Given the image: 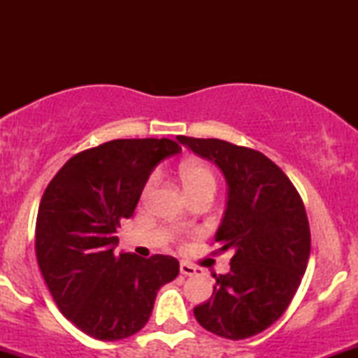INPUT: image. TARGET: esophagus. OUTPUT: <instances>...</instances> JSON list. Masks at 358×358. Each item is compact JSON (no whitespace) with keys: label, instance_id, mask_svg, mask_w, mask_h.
<instances>
[{"label":"esophagus","instance_id":"obj_1","mask_svg":"<svg viewBox=\"0 0 358 358\" xmlns=\"http://www.w3.org/2000/svg\"><path fill=\"white\" fill-rule=\"evenodd\" d=\"M180 273H182L183 276H200V274H202V269L195 268V266L182 261L180 262Z\"/></svg>","mask_w":358,"mask_h":358}]
</instances>
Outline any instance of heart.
Listing matches in <instances>:
<instances>
[{
    "instance_id": "heart-1",
    "label": "heart",
    "mask_w": 358,
    "mask_h": 358,
    "mask_svg": "<svg viewBox=\"0 0 358 358\" xmlns=\"http://www.w3.org/2000/svg\"><path fill=\"white\" fill-rule=\"evenodd\" d=\"M178 178L182 182V187L185 193L188 196L199 195V193H215L217 188V180L213 171L207 165L199 162H187L180 166L178 170ZM153 188V180H150L145 185V190H143V195H148Z\"/></svg>"
}]
</instances>
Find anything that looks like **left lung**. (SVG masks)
<instances>
[{
	"mask_svg": "<svg viewBox=\"0 0 358 358\" xmlns=\"http://www.w3.org/2000/svg\"><path fill=\"white\" fill-rule=\"evenodd\" d=\"M215 163L227 202L215 242L231 249V271L215 278L208 301L193 308L205 330L244 340L286 311L305 274L311 237L301 196L278 165L250 148L222 139L176 138Z\"/></svg>",
	"mask_w": 358,
	"mask_h": 358,
	"instance_id": "obj_1",
	"label": "left lung"
}]
</instances>
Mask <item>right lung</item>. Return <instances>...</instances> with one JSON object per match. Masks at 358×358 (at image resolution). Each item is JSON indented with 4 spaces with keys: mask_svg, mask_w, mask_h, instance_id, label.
I'll use <instances>...</instances> for the list:
<instances>
[{
    "mask_svg": "<svg viewBox=\"0 0 358 358\" xmlns=\"http://www.w3.org/2000/svg\"><path fill=\"white\" fill-rule=\"evenodd\" d=\"M182 148L171 139H114L72 156L40 202L35 250L62 315L97 340L138 334L156 293L180 273L175 257L114 254L153 170Z\"/></svg>",
    "mask_w": 358,
    "mask_h": 358,
    "instance_id": "right-lung-1",
    "label": "right lung"
}]
</instances>
